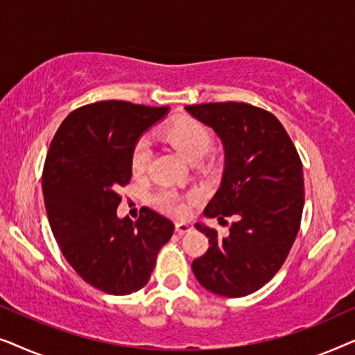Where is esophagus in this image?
Instances as JSON below:
<instances>
[{"mask_svg":"<svg viewBox=\"0 0 355 355\" xmlns=\"http://www.w3.org/2000/svg\"><path fill=\"white\" fill-rule=\"evenodd\" d=\"M191 230H192V226L189 225V223H184V221L176 223V232H178V234H186V232H189Z\"/></svg>","mask_w":355,"mask_h":355,"instance_id":"obj_1","label":"esophagus"}]
</instances>
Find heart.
I'll use <instances>...</instances> for the list:
<instances>
[{
    "label": "heart",
    "instance_id": "obj_1",
    "mask_svg": "<svg viewBox=\"0 0 355 355\" xmlns=\"http://www.w3.org/2000/svg\"><path fill=\"white\" fill-rule=\"evenodd\" d=\"M164 137L169 144H173L184 157L191 162H200L205 155L210 152L213 145V132L208 125L193 118H181L173 121L166 129L163 130ZM150 158H152V148L147 139H139L134 144L130 152L129 166L134 178H142L148 171ZM198 198V192H191L187 196L163 189L155 193L153 202L164 211L174 213V215H184L187 211V205Z\"/></svg>",
    "mask_w": 355,
    "mask_h": 355
}]
</instances>
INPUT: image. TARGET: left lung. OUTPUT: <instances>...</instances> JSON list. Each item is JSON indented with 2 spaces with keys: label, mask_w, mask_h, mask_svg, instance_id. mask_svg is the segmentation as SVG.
Listing matches in <instances>:
<instances>
[{
  "label": "left lung",
  "mask_w": 355,
  "mask_h": 355,
  "mask_svg": "<svg viewBox=\"0 0 355 355\" xmlns=\"http://www.w3.org/2000/svg\"><path fill=\"white\" fill-rule=\"evenodd\" d=\"M186 110L225 145L221 187L203 213L220 221L237 218L226 236L197 223L210 247L192 261V271L210 293L244 297L268 283L288 259L302 220V162L270 111L237 101Z\"/></svg>",
  "instance_id": "obj_1"
}]
</instances>
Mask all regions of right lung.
Instances as JSON below:
<instances>
[{"label": "right lung", "mask_w": 355, "mask_h": 355, "mask_svg": "<svg viewBox=\"0 0 355 355\" xmlns=\"http://www.w3.org/2000/svg\"><path fill=\"white\" fill-rule=\"evenodd\" d=\"M168 110L123 100L80 106L48 148L42 187L53 236L76 273L106 294L142 289L173 236V221L152 208L137 221L116 215L134 144Z\"/></svg>", "instance_id": "add662e5"}]
</instances>
